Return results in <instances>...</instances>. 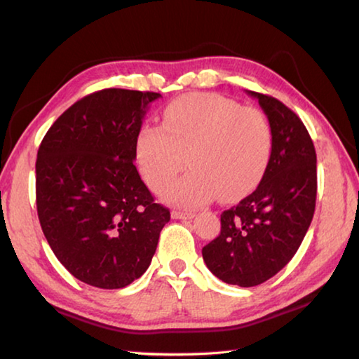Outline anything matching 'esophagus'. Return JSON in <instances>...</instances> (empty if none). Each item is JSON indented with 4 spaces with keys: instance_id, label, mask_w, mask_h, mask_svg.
I'll use <instances>...</instances> for the list:
<instances>
[{
    "instance_id": "34e87169",
    "label": "esophagus",
    "mask_w": 359,
    "mask_h": 359,
    "mask_svg": "<svg viewBox=\"0 0 359 359\" xmlns=\"http://www.w3.org/2000/svg\"><path fill=\"white\" fill-rule=\"evenodd\" d=\"M172 218H175V220H191V218L194 217V212H190V210H172Z\"/></svg>"
}]
</instances>
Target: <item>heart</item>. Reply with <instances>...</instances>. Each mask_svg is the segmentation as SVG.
<instances>
[{
  "label": "heart",
  "mask_w": 359,
  "mask_h": 359,
  "mask_svg": "<svg viewBox=\"0 0 359 359\" xmlns=\"http://www.w3.org/2000/svg\"><path fill=\"white\" fill-rule=\"evenodd\" d=\"M272 150V130L255 107L214 93L187 95L163 112V128L145 125L136 139L144 180L160 191L188 166L193 171L163 191L168 201L198 208L220 194L244 196L263 177Z\"/></svg>",
  "instance_id": "b5f03b06"
}]
</instances>
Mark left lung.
Here are the masks:
<instances>
[{
    "instance_id": "8db88e82",
    "label": "left lung",
    "mask_w": 359,
    "mask_h": 359,
    "mask_svg": "<svg viewBox=\"0 0 359 359\" xmlns=\"http://www.w3.org/2000/svg\"><path fill=\"white\" fill-rule=\"evenodd\" d=\"M258 100L272 130V150L259 185L224 210L222 231L203 248L205 266L224 283L255 287L283 269L306 236L317 199V154L297 115L276 98Z\"/></svg>"
}]
</instances>
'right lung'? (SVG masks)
<instances>
[{
	"label": "right lung",
	"mask_w": 359,
	"mask_h": 359,
	"mask_svg": "<svg viewBox=\"0 0 359 359\" xmlns=\"http://www.w3.org/2000/svg\"><path fill=\"white\" fill-rule=\"evenodd\" d=\"M160 93L106 88L65 111L42 139L36 205L48 245L79 280L123 288L154 258L171 218L135 166L136 139Z\"/></svg>",
	"instance_id": "1"
}]
</instances>
